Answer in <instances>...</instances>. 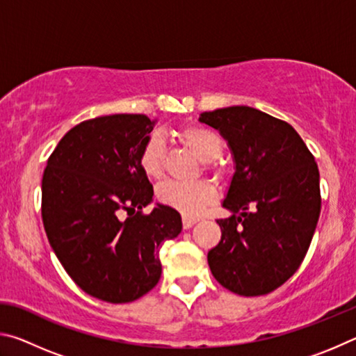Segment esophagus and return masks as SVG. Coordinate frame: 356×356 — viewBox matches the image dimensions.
<instances>
[{
	"label": "esophagus",
	"instance_id": "obj_1",
	"mask_svg": "<svg viewBox=\"0 0 356 356\" xmlns=\"http://www.w3.org/2000/svg\"><path fill=\"white\" fill-rule=\"evenodd\" d=\"M182 222H184V229H190L193 225H196L197 220L196 218H188V216H184Z\"/></svg>",
	"mask_w": 356,
	"mask_h": 356
}]
</instances>
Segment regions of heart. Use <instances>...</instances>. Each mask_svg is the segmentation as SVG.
<instances>
[{"label": "heart", "mask_w": 356, "mask_h": 356, "mask_svg": "<svg viewBox=\"0 0 356 356\" xmlns=\"http://www.w3.org/2000/svg\"><path fill=\"white\" fill-rule=\"evenodd\" d=\"M179 141L188 147L193 154L204 163H207V170L213 171L216 177L225 174L222 166L216 163V159L222 152L221 138L204 125H186L177 131ZM163 143L160 136L152 135L144 141L143 147L138 156L141 171L149 179H160L163 176ZM216 197V191L213 185L206 180H197V182H176V180H168L156 188V200L163 206L177 210L184 216L200 215L209 204H212Z\"/></svg>", "instance_id": "heart-1"}]
</instances>
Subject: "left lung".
<instances>
[{"instance_id": "left-lung-1", "label": "left lung", "mask_w": 356, "mask_h": 356, "mask_svg": "<svg viewBox=\"0 0 356 356\" xmlns=\"http://www.w3.org/2000/svg\"><path fill=\"white\" fill-rule=\"evenodd\" d=\"M220 131L236 163L218 220L220 243L209 251L210 272L243 297L273 292L297 272L321 215L316 160L292 125L251 106L201 113Z\"/></svg>"}]
</instances>
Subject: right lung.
<instances>
[{
  "mask_svg": "<svg viewBox=\"0 0 356 356\" xmlns=\"http://www.w3.org/2000/svg\"><path fill=\"white\" fill-rule=\"evenodd\" d=\"M155 122L144 114L84 120L58 143L42 177L48 242L75 284L108 303L154 289L161 245L182 231L180 213L163 204L143 213L154 188L138 156Z\"/></svg>",
  "mask_w": 356,
  "mask_h": 356,
  "instance_id": "1",
  "label": "right lung"
}]
</instances>
